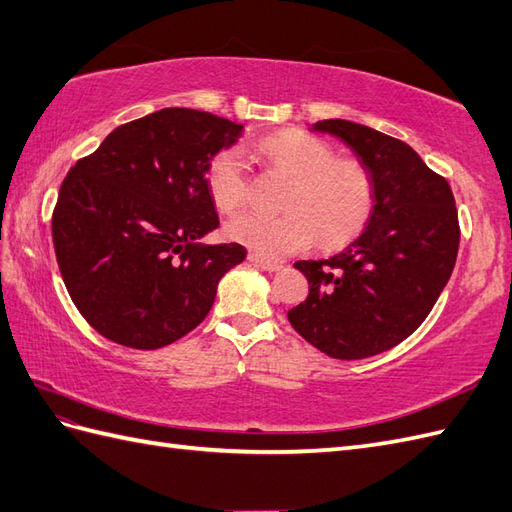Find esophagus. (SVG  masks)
Here are the masks:
<instances>
[{"label":"esophagus","mask_w":512,"mask_h":512,"mask_svg":"<svg viewBox=\"0 0 512 512\" xmlns=\"http://www.w3.org/2000/svg\"><path fill=\"white\" fill-rule=\"evenodd\" d=\"M249 258V263L252 265H256V267H260V269H265V271H269V273H273V271H280L282 269V265L280 263H273V260H267V258H263L260 254H249L247 256Z\"/></svg>","instance_id":"1"}]
</instances>
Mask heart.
Here are the masks:
<instances>
[{
  "mask_svg": "<svg viewBox=\"0 0 512 512\" xmlns=\"http://www.w3.org/2000/svg\"><path fill=\"white\" fill-rule=\"evenodd\" d=\"M258 156L291 180L278 217L241 213L226 234L256 254L280 258L306 249L341 245L363 230L373 208V180L356 160L336 158L330 143L299 130L260 139ZM208 193L223 213L239 208L247 195V167L239 149H223L208 165Z\"/></svg>",
  "mask_w": 512,
  "mask_h": 512,
  "instance_id": "heart-1",
  "label": "heart"
}]
</instances>
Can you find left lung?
Returning <instances> with one entry per match:
<instances>
[{"mask_svg": "<svg viewBox=\"0 0 512 512\" xmlns=\"http://www.w3.org/2000/svg\"><path fill=\"white\" fill-rule=\"evenodd\" d=\"M310 130L352 149L373 180V208L343 252L297 260L310 289L289 321L332 358L376 356L421 326L452 276L460 243L454 195L413 147L389 134L345 119Z\"/></svg>", "mask_w": 512, "mask_h": 512, "instance_id": "left-lung-1", "label": "left lung"}]
</instances>
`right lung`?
Here are the masks:
<instances>
[{"label":"right lung","instance_id":"right-lung-1","mask_svg":"<svg viewBox=\"0 0 512 512\" xmlns=\"http://www.w3.org/2000/svg\"><path fill=\"white\" fill-rule=\"evenodd\" d=\"M241 132L210 112L162 108L112 130L67 173L52 217L58 267L106 339L132 350L182 339L245 260L239 243H199L219 226L208 165Z\"/></svg>","mask_w":512,"mask_h":512}]
</instances>
